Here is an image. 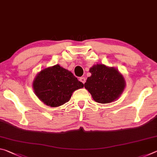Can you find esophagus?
<instances>
[{
    "label": "esophagus",
    "mask_w": 157,
    "mask_h": 157,
    "mask_svg": "<svg viewBox=\"0 0 157 157\" xmlns=\"http://www.w3.org/2000/svg\"><path fill=\"white\" fill-rule=\"evenodd\" d=\"M79 81L82 82L83 84H84L85 82H86V78H85L84 77H82V78H79Z\"/></svg>",
    "instance_id": "34e87169"
}]
</instances>
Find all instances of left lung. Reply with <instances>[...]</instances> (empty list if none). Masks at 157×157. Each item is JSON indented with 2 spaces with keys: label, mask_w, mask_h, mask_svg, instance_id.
<instances>
[{
  "label": "left lung",
  "mask_w": 157,
  "mask_h": 157,
  "mask_svg": "<svg viewBox=\"0 0 157 157\" xmlns=\"http://www.w3.org/2000/svg\"><path fill=\"white\" fill-rule=\"evenodd\" d=\"M91 75L84 83V87L95 102L107 104L116 101L126 86L125 79L118 69L97 63L89 69Z\"/></svg>",
  "instance_id": "1"
}]
</instances>
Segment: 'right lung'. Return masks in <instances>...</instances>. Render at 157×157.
<instances>
[{
  "label": "right lung",
  "instance_id": "right-lung-1",
  "mask_svg": "<svg viewBox=\"0 0 157 157\" xmlns=\"http://www.w3.org/2000/svg\"><path fill=\"white\" fill-rule=\"evenodd\" d=\"M84 87L70 71L59 64L50 66L36 74L33 88L37 98L51 107L63 105L71 99L73 93Z\"/></svg>",
  "mask_w": 157,
  "mask_h": 157
}]
</instances>
